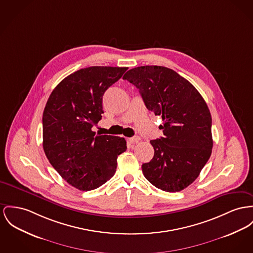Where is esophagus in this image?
I'll list each match as a JSON object with an SVG mask.
<instances>
[{"instance_id": "esophagus-1", "label": "esophagus", "mask_w": 253, "mask_h": 253, "mask_svg": "<svg viewBox=\"0 0 253 253\" xmlns=\"http://www.w3.org/2000/svg\"><path fill=\"white\" fill-rule=\"evenodd\" d=\"M140 140H141V138L138 137V136H135V137H131V138H128V139H127V141H128L129 143H131V144L137 143V142H139Z\"/></svg>"}]
</instances>
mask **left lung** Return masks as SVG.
Here are the masks:
<instances>
[{"label": "left lung", "mask_w": 253, "mask_h": 253, "mask_svg": "<svg viewBox=\"0 0 253 253\" xmlns=\"http://www.w3.org/2000/svg\"><path fill=\"white\" fill-rule=\"evenodd\" d=\"M124 80L139 89L147 108L164 121V137L152 140L154 155L142 165L145 177L158 189L179 192L192 184L210 158L212 118L202 95L171 69L141 66Z\"/></svg>", "instance_id": "left-lung-1"}]
</instances>
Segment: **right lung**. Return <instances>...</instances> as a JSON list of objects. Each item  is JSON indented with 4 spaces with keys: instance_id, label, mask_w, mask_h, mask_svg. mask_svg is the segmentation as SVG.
<instances>
[{
    "instance_id": "add662e5",
    "label": "right lung",
    "mask_w": 253,
    "mask_h": 253,
    "mask_svg": "<svg viewBox=\"0 0 253 253\" xmlns=\"http://www.w3.org/2000/svg\"><path fill=\"white\" fill-rule=\"evenodd\" d=\"M126 67L92 66L65 78L52 90L43 112V149L51 166L81 191L99 188L117 168L126 152L125 138L96 135L101 119L102 96Z\"/></svg>"
}]
</instances>
